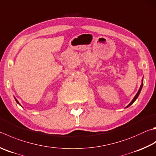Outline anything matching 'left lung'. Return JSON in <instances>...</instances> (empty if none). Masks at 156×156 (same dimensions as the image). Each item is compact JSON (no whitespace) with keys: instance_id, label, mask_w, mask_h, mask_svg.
<instances>
[{"instance_id":"1","label":"left lung","mask_w":156,"mask_h":156,"mask_svg":"<svg viewBox=\"0 0 156 156\" xmlns=\"http://www.w3.org/2000/svg\"><path fill=\"white\" fill-rule=\"evenodd\" d=\"M143 79H142V84H141V85H140V89H139V90H138V91L137 92V93H136V95H135V97L134 98V99H133V100H132V101L131 102H130L128 105H127L126 108H127V107H129V106H131L132 104L134 102V101H136V99L138 98V95H139V94H140V91H141V89H142V88H143Z\"/></svg>"}]
</instances>
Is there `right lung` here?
<instances>
[{
  "mask_svg": "<svg viewBox=\"0 0 156 156\" xmlns=\"http://www.w3.org/2000/svg\"><path fill=\"white\" fill-rule=\"evenodd\" d=\"M15 100H16V102H17V103H18V104H19V105H20V106H21V105H20V103H19V101H18V100H16V98H15Z\"/></svg>",
  "mask_w": 156,
  "mask_h": 156,
  "instance_id": "1",
  "label": "right lung"
}]
</instances>
